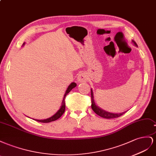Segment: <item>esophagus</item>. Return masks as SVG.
<instances>
[{
  "mask_svg": "<svg viewBox=\"0 0 156 156\" xmlns=\"http://www.w3.org/2000/svg\"><path fill=\"white\" fill-rule=\"evenodd\" d=\"M86 75L85 73H81L80 74L78 75V82H86Z\"/></svg>",
  "mask_w": 156,
  "mask_h": 156,
  "instance_id": "34e87169",
  "label": "esophagus"
}]
</instances>
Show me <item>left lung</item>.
<instances>
[{"instance_id": "1", "label": "left lung", "mask_w": 156, "mask_h": 156, "mask_svg": "<svg viewBox=\"0 0 156 156\" xmlns=\"http://www.w3.org/2000/svg\"><path fill=\"white\" fill-rule=\"evenodd\" d=\"M132 42L135 44L136 46H137L136 43L134 41H132ZM91 108L94 111V112L96 113L97 115H99V116L104 118H107V119H112V118H116L119 116H121L123 114H125L126 112H124L122 113L119 114H114V113H110L108 112H106L105 110H103V109L100 108L99 106H97L95 105V101H94V97H93V90L91 89Z\"/></svg>"}]
</instances>
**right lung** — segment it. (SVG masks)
<instances>
[{"mask_svg":"<svg viewBox=\"0 0 156 156\" xmlns=\"http://www.w3.org/2000/svg\"><path fill=\"white\" fill-rule=\"evenodd\" d=\"M24 44H25V43H23V45H24ZM76 86V83L75 82L71 83L70 85L69 86V87H67V90H66V92L65 93V95H64L63 102H62L61 107H60L59 110L57 111V112L54 115H52L51 117L47 118V119H34V120H36V121L39 122H42V123H49V122H51L55 121V120H57V119H59L65 112V97Z\"/></svg>","mask_w":156,"mask_h":156,"instance_id":"add662e5","label":"right lung"}]
</instances>
